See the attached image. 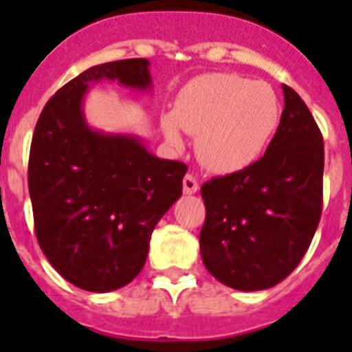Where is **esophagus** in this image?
<instances>
[{
    "label": "esophagus",
    "instance_id": "34e87169",
    "mask_svg": "<svg viewBox=\"0 0 352 352\" xmlns=\"http://www.w3.org/2000/svg\"><path fill=\"white\" fill-rule=\"evenodd\" d=\"M182 190H184V193H195L199 190V182L197 179L193 175H186L184 179H182Z\"/></svg>",
    "mask_w": 352,
    "mask_h": 352
}]
</instances>
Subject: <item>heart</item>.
Here are the masks:
<instances>
[{"label": "heart", "instance_id": "b5f03b06", "mask_svg": "<svg viewBox=\"0 0 352 352\" xmlns=\"http://www.w3.org/2000/svg\"><path fill=\"white\" fill-rule=\"evenodd\" d=\"M281 120V102L267 82L237 74H204L184 85L173 113L160 118L166 138L181 146V127L197 135L203 164L234 173L259 160Z\"/></svg>", "mask_w": 352, "mask_h": 352}]
</instances>
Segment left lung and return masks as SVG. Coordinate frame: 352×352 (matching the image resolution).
Masks as SVG:
<instances>
[{
  "instance_id": "8db88e82",
  "label": "left lung",
  "mask_w": 352,
  "mask_h": 352,
  "mask_svg": "<svg viewBox=\"0 0 352 352\" xmlns=\"http://www.w3.org/2000/svg\"><path fill=\"white\" fill-rule=\"evenodd\" d=\"M283 95L278 131L261 159L201 188V257L217 281L235 290L283 281L305 256L322 217V131L294 89L283 85Z\"/></svg>"
}]
</instances>
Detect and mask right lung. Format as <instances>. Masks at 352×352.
<instances>
[{
    "label": "right lung",
    "mask_w": 352,
    "mask_h": 352,
    "mask_svg": "<svg viewBox=\"0 0 352 352\" xmlns=\"http://www.w3.org/2000/svg\"><path fill=\"white\" fill-rule=\"evenodd\" d=\"M100 80L149 89V62L100 63L58 89L36 122L29 157L40 248L62 278L89 292H111L140 274L151 232L182 195L188 171L149 153L140 137L89 127L84 96Z\"/></svg>",
    "instance_id": "right-lung-1"
}]
</instances>
